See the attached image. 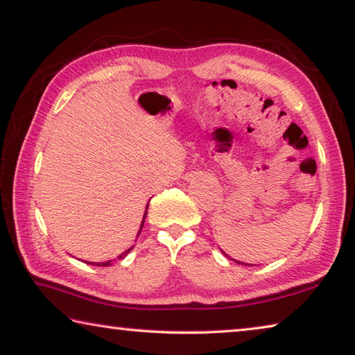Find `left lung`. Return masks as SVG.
I'll use <instances>...</instances> for the list:
<instances>
[{"label":"left lung","instance_id":"left-lung-1","mask_svg":"<svg viewBox=\"0 0 355 355\" xmlns=\"http://www.w3.org/2000/svg\"><path fill=\"white\" fill-rule=\"evenodd\" d=\"M224 255H225V257H228V255L225 254V252H224ZM230 260H233V258H230ZM233 261H235V263H238V264H245V263H239V261H236V260H233ZM249 266H250V264H249Z\"/></svg>","mask_w":355,"mask_h":355}]
</instances>
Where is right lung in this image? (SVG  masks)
<instances>
[{
    "mask_svg": "<svg viewBox=\"0 0 355 355\" xmlns=\"http://www.w3.org/2000/svg\"><path fill=\"white\" fill-rule=\"evenodd\" d=\"M147 208H148V205H147ZM146 214H147V211H146ZM146 214H144V219H146ZM144 219H142V224H141V228H139V233H141L142 227H144ZM139 233H137V236H139ZM131 249H133V248H131ZM131 249H128L127 252H123V254H120L117 258H114V260H107V261H103V263H89V264H95V266H111L112 263H116L117 260H122V258L127 257L128 252H130ZM86 263H87V261H86Z\"/></svg>",
    "mask_w": 355,
    "mask_h": 355,
    "instance_id": "obj_1",
    "label": "right lung"
}]
</instances>
